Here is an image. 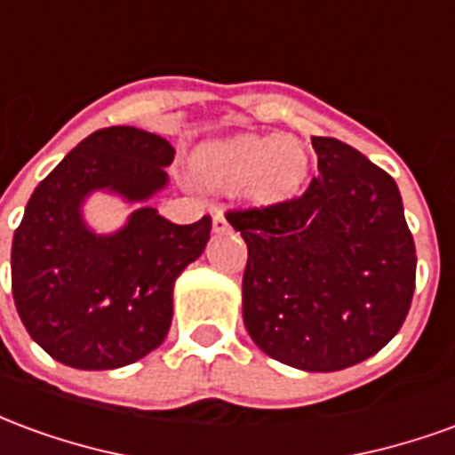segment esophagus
<instances>
[{"mask_svg":"<svg viewBox=\"0 0 455 455\" xmlns=\"http://www.w3.org/2000/svg\"><path fill=\"white\" fill-rule=\"evenodd\" d=\"M212 228H214V234H227L228 231V221H227V217L221 214V209H214V217H212Z\"/></svg>","mask_w":455,"mask_h":455,"instance_id":"34e87169","label":"esophagus"}]
</instances>
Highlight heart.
Returning a JSON list of instances; mask_svg holds the SVG:
<instances>
[{
	"mask_svg": "<svg viewBox=\"0 0 455 455\" xmlns=\"http://www.w3.org/2000/svg\"><path fill=\"white\" fill-rule=\"evenodd\" d=\"M309 172L302 140L277 136H236L199 153L197 175L214 188H243L258 202L299 189Z\"/></svg>",
	"mask_w": 455,
	"mask_h": 455,
	"instance_id": "b5f03b06",
	"label": "heart"
}]
</instances>
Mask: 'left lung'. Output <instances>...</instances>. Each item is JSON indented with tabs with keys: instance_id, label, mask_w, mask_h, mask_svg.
Segmentation results:
<instances>
[{
	"instance_id": "8db88e82",
	"label": "left lung",
	"mask_w": 455,
	"mask_h": 455,
	"mask_svg": "<svg viewBox=\"0 0 455 455\" xmlns=\"http://www.w3.org/2000/svg\"><path fill=\"white\" fill-rule=\"evenodd\" d=\"M319 175L299 197L231 209L248 246L243 324L260 351L309 372L380 351L410 312L414 238L395 180L336 139L315 136Z\"/></svg>"
}]
</instances>
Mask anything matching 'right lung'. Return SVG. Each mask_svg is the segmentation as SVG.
<instances>
[{"instance_id": "1", "label": "right lung", "mask_w": 455, "mask_h": 455, "mask_svg": "<svg viewBox=\"0 0 455 455\" xmlns=\"http://www.w3.org/2000/svg\"><path fill=\"white\" fill-rule=\"evenodd\" d=\"M168 140L133 126L94 131L34 189L12 243L16 312L51 358L80 371H112L158 348L172 322V285L207 246L212 217L172 224L140 207L129 224L97 236L80 204L92 189L129 202L165 188Z\"/></svg>"}]
</instances>
